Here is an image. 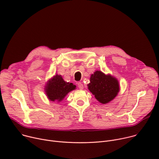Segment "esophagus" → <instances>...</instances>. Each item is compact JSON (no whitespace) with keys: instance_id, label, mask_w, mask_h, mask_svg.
Returning <instances> with one entry per match:
<instances>
[{"instance_id":"1","label":"esophagus","mask_w":159,"mask_h":159,"mask_svg":"<svg viewBox=\"0 0 159 159\" xmlns=\"http://www.w3.org/2000/svg\"><path fill=\"white\" fill-rule=\"evenodd\" d=\"M77 85H78V87H79V89H82L83 88H84V86H83V84H82L81 82H79L78 84H77Z\"/></svg>"}]
</instances>
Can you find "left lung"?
I'll return each instance as SVG.
<instances>
[{"label": "left lung", "mask_w": 159, "mask_h": 159, "mask_svg": "<svg viewBox=\"0 0 159 159\" xmlns=\"http://www.w3.org/2000/svg\"><path fill=\"white\" fill-rule=\"evenodd\" d=\"M88 88L97 101L103 104L112 101L118 95L120 85L118 80L110 74L97 70L91 74Z\"/></svg>", "instance_id": "1"}]
</instances>
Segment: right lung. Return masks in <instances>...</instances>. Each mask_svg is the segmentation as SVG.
<instances>
[{
    "instance_id": "add662e5",
    "label": "right lung",
    "mask_w": 159,
    "mask_h": 159,
    "mask_svg": "<svg viewBox=\"0 0 159 159\" xmlns=\"http://www.w3.org/2000/svg\"><path fill=\"white\" fill-rule=\"evenodd\" d=\"M75 89L76 86L73 83L66 82L61 75L56 74L48 80L44 91L49 101L60 102L68 93Z\"/></svg>"
}]
</instances>
